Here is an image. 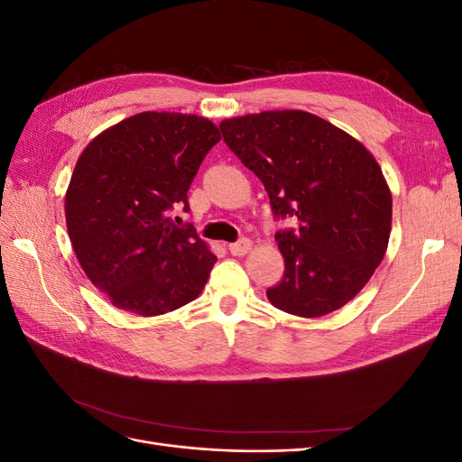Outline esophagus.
Wrapping results in <instances>:
<instances>
[{
    "mask_svg": "<svg viewBox=\"0 0 462 462\" xmlns=\"http://www.w3.org/2000/svg\"><path fill=\"white\" fill-rule=\"evenodd\" d=\"M250 248H253V241L243 239V241H239V243H231V245H229V253H231L233 256H245V254L250 253Z\"/></svg>",
    "mask_w": 462,
    "mask_h": 462,
    "instance_id": "34e87169",
    "label": "esophagus"
}]
</instances>
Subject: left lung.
<instances>
[{"label": "left lung", "instance_id": "1", "mask_svg": "<svg viewBox=\"0 0 462 462\" xmlns=\"http://www.w3.org/2000/svg\"><path fill=\"white\" fill-rule=\"evenodd\" d=\"M223 141L263 183L273 214L295 216L277 233L285 275L265 291L300 318L339 310L385 256L393 200L380 163L355 136L302 109L223 119Z\"/></svg>", "mask_w": 462, "mask_h": 462}]
</instances>
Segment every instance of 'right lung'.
Instances as JSON below:
<instances>
[{
	"instance_id": "obj_1",
	"label": "right lung",
	"mask_w": 462,
	"mask_h": 462,
	"mask_svg": "<svg viewBox=\"0 0 462 462\" xmlns=\"http://www.w3.org/2000/svg\"><path fill=\"white\" fill-rule=\"evenodd\" d=\"M221 141L199 116L143 111L87 144L65 192L67 233L80 268L119 310L173 312L197 299L216 254L170 209L183 204L206 153Z\"/></svg>"
}]
</instances>
